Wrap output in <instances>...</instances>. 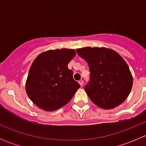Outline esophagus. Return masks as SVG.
Segmentation results:
<instances>
[{"mask_svg": "<svg viewBox=\"0 0 146 146\" xmlns=\"http://www.w3.org/2000/svg\"><path fill=\"white\" fill-rule=\"evenodd\" d=\"M78 82H79V84H80V86H82V85H83L84 82H83V80H79V81H78Z\"/></svg>", "mask_w": 146, "mask_h": 146, "instance_id": "esophagus-1", "label": "esophagus"}]
</instances>
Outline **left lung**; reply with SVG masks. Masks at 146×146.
<instances>
[{"label":"left lung","mask_w":146,"mask_h":146,"mask_svg":"<svg viewBox=\"0 0 146 146\" xmlns=\"http://www.w3.org/2000/svg\"><path fill=\"white\" fill-rule=\"evenodd\" d=\"M76 51L89 66L90 76L85 90L92 102L104 110L121 104L133 85L131 73L123 58L106 48L85 47Z\"/></svg>","instance_id":"left-lung-1"}]
</instances>
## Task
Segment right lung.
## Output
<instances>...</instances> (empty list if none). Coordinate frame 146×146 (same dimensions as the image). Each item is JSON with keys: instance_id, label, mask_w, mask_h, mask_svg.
I'll list each match as a JSON object with an SVG mask.
<instances>
[{"instance_id": "obj_1", "label": "right lung", "mask_w": 146, "mask_h": 146, "mask_svg": "<svg viewBox=\"0 0 146 146\" xmlns=\"http://www.w3.org/2000/svg\"><path fill=\"white\" fill-rule=\"evenodd\" d=\"M76 56L73 49L49 50L39 54L29 70L26 92L36 106L54 111L67 104L80 88L68 64Z\"/></svg>"}]
</instances>
